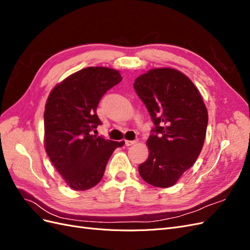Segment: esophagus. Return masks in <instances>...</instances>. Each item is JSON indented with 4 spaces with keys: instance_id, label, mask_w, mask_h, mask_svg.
<instances>
[{
    "instance_id": "obj_1",
    "label": "esophagus",
    "mask_w": 250,
    "mask_h": 250,
    "mask_svg": "<svg viewBox=\"0 0 250 250\" xmlns=\"http://www.w3.org/2000/svg\"><path fill=\"white\" fill-rule=\"evenodd\" d=\"M138 143V140H134V141H125V145L126 146H131L134 145V144Z\"/></svg>"
}]
</instances>
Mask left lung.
<instances>
[{
    "label": "left lung",
    "instance_id": "8db88e82",
    "mask_svg": "<svg viewBox=\"0 0 250 250\" xmlns=\"http://www.w3.org/2000/svg\"><path fill=\"white\" fill-rule=\"evenodd\" d=\"M133 87L155 125L140 175L151 186L172 187L201 152L208 121L206 104L194 83L170 67L141 75Z\"/></svg>",
    "mask_w": 250,
    "mask_h": 250
}]
</instances>
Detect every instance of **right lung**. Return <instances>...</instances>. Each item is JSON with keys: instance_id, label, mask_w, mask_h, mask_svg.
I'll list each match as a JSON object with an SVG mask.
<instances>
[{"instance_id": "add662e5", "label": "right lung", "mask_w": 250, "mask_h": 250, "mask_svg": "<svg viewBox=\"0 0 250 250\" xmlns=\"http://www.w3.org/2000/svg\"><path fill=\"white\" fill-rule=\"evenodd\" d=\"M122 80L119 71L104 66L82 69L60 82L44 106V149L53 166L75 191L100 183L116 148L124 142L98 137L97 107L103 95Z\"/></svg>"}]
</instances>
